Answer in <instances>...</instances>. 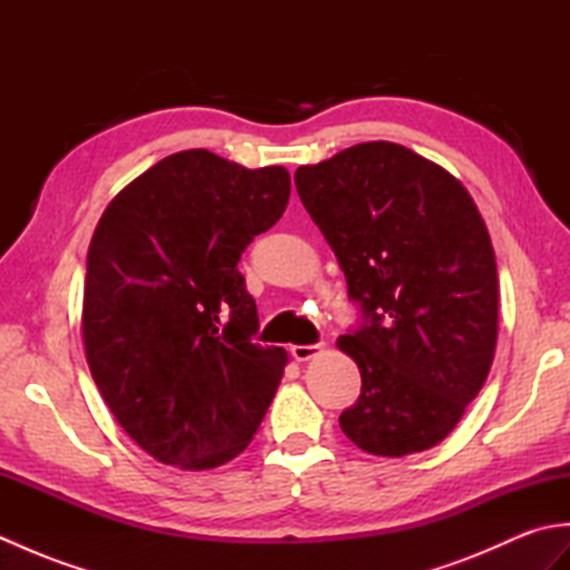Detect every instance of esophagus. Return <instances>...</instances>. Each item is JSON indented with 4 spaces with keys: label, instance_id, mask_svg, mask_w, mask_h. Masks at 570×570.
<instances>
[{
    "label": "esophagus",
    "instance_id": "esophagus-1",
    "mask_svg": "<svg viewBox=\"0 0 570 570\" xmlns=\"http://www.w3.org/2000/svg\"><path fill=\"white\" fill-rule=\"evenodd\" d=\"M325 350V345H294L292 355L296 362H308L313 357H318Z\"/></svg>",
    "mask_w": 570,
    "mask_h": 570
}]
</instances>
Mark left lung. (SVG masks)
<instances>
[{"label": "left lung", "mask_w": 570, "mask_h": 570, "mask_svg": "<svg viewBox=\"0 0 570 570\" xmlns=\"http://www.w3.org/2000/svg\"><path fill=\"white\" fill-rule=\"evenodd\" d=\"M365 323L337 337L362 392L341 429L365 453L439 445L485 384L498 347V262L475 200L445 168L365 141L296 168Z\"/></svg>", "instance_id": "8db88e82"}]
</instances>
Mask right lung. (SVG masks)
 Wrapping results in <instances>:
<instances>
[{
  "label": "right lung",
  "instance_id": "1",
  "mask_svg": "<svg viewBox=\"0 0 570 570\" xmlns=\"http://www.w3.org/2000/svg\"><path fill=\"white\" fill-rule=\"evenodd\" d=\"M288 193L284 166L188 149L119 190L95 227L85 360L119 426L159 463H229L272 404L288 353L252 343L257 306L237 262Z\"/></svg>",
  "mask_w": 570,
  "mask_h": 570
}]
</instances>
